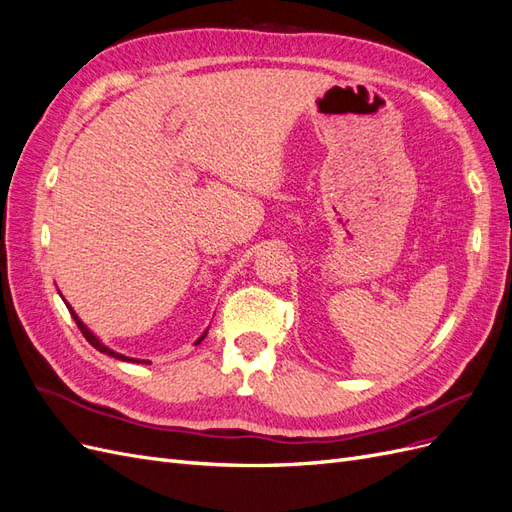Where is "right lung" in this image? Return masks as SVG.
Masks as SVG:
<instances>
[{
  "label": "right lung",
  "instance_id": "1",
  "mask_svg": "<svg viewBox=\"0 0 512 512\" xmlns=\"http://www.w3.org/2000/svg\"><path fill=\"white\" fill-rule=\"evenodd\" d=\"M61 294V292H59ZM61 299H64V297H61ZM66 303V301H64ZM68 305V303H66ZM68 309H70V314H72V318H74V322H76V327H79L81 329V333L85 335V339H87V342L91 344V346H94L96 350H100V352H104V354H108V356H113V359H119V361H128V363H149V361H143V359H132V356H126V354H119V352H115V350H111V348H108V346H104L102 342H100V339L94 335V331H89L87 329V324L79 318V316H76V312H74V309L68 305ZM209 331V329H207ZM207 331L203 333V335H200L198 339H196V344H200V342H203V339H205V335H207Z\"/></svg>",
  "mask_w": 512,
  "mask_h": 512
}]
</instances>
